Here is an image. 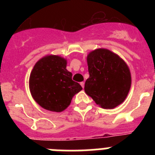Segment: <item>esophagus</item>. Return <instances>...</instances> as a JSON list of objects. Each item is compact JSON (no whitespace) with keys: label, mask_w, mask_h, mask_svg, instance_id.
<instances>
[{"label":"esophagus","mask_w":155,"mask_h":155,"mask_svg":"<svg viewBox=\"0 0 155 155\" xmlns=\"http://www.w3.org/2000/svg\"><path fill=\"white\" fill-rule=\"evenodd\" d=\"M80 84H81V87H83V88H84V82L82 81V82H81Z\"/></svg>","instance_id":"1"}]
</instances>
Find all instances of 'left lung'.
<instances>
[{
    "instance_id": "8db88e82",
    "label": "left lung",
    "mask_w": 155,
    "mask_h": 155,
    "mask_svg": "<svg viewBox=\"0 0 155 155\" xmlns=\"http://www.w3.org/2000/svg\"><path fill=\"white\" fill-rule=\"evenodd\" d=\"M89 78L84 91L97 105L113 109L127 98L131 85L130 72L118 55L105 49L91 52L87 57Z\"/></svg>"
}]
</instances>
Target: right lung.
<instances>
[{"instance_id":"add662e5","label":"right lung","mask_w":155,"mask_h":155,"mask_svg":"<svg viewBox=\"0 0 155 155\" xmlns=\"http://www.w3.org/2000/svg\"><path fill=\"white\" fill-rule=\"evenodd\" d=\"M67 61L58 56H48L34 66L29 78V88L35 102L43 109L62 112L71 104L81 86L72 80L66 69Z\"/></svg>"}]
</instances>
